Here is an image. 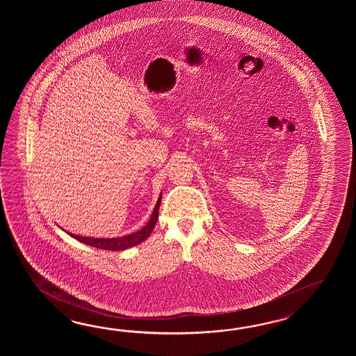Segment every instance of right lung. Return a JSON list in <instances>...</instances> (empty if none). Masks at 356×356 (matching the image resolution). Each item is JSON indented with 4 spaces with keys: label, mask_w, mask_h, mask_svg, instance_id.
Listing matches in <instances>:
<instances>
[{
    "label": "right lung",
    "mask_w": 356,
    "mask_h": 356,
    "mask_svg": "<svg viewBox=\"0 0 356 356\" xmlns=\"http://www.w3.org/2000/svg\"><path fill=\"white\" fill-rule=\"evenodd\" d=\"M160 202H161V195H160L156 206H155V209L152 211V218L149 220V222L141 230L136 232V233L120 236V238H89V236H80V235L71 234V233H68V234L74 236L79 242L85 243L88 245L95 247V248H100V250H127V248H131L134 245H137V244L144 242L145 239H147L149 235L152 234V229L155 227V224L158 221V216H159Z\"/></svg>",
    "instance_id": "1"
}]
</instances>
